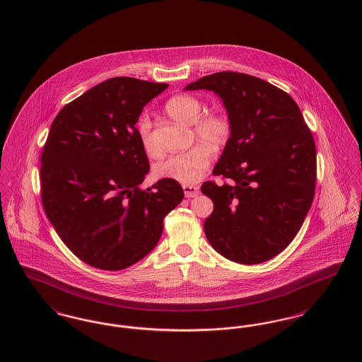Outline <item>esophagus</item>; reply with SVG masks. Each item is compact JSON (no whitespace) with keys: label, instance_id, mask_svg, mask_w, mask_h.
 I'll return each instance as SVG.
<instances>
[{"label":"esophagus","instance_id":"esophagus-1","mask_svg":"<svg viewBox=\"0 0 362 362\" xmlns=\"http://www.w3.org/2000/svg\"><path fill=\"white\" fill-rule=\"evenodd\" d=\"M183 191H185L186 198H192V197H197L199 194V187L192 186V185H183Z\"/></svg>","mask_w":362,"mask_h":362}]
</instances>
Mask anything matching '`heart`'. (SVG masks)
Here are the masks:
<instances>
[{
    "label": "heart",
    "instance_id": "heart-1",
    "mask_svg": "<svg viewBox=\"0 0 362 362\" xmlns=\"http://www.w3.org/2000/svg\"><path fill=\"white\" fill-rule=\"evenodd\" d=\"M205 104L191 95H176L165 103V112L183 124H192V134L201 144L187 152L170 156L156 165L155 173L160 179H170L183 185L198 182L213 160L214 151L223 149L232 136V122L223 112L210 111L204 116ZM138 137L146 155L157 157L161 148L152 133L148 117L138 122Z\"/></svg>",
    "mask_w": 362,
    "mask_h": 362
}]
</instances>
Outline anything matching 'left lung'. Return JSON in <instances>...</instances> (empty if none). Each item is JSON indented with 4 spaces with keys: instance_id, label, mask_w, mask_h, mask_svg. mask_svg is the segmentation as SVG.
I'll return each mask as SVG.
<instances>
[{
    "instance_id": "obj_1",
    "label": "left lung",
    "mask_w": 362,
    "mask_h": 362,
    "mask_svg": "<svg viewBox=\"0 0 362 362\" xmlns=\"http://www.w3.org/2000/svg\"><path fill=\"white\" fill-rule=\"evenodd\" d=\"M209 89L224 103L232 136L201 187L213 201L205 235L224 258L257 264L282 252L310 211L316 186V146L289 93L262 78L218 71L186 86Z\"/></svg>"
}]
</instances>
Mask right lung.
Segmentation results:
<instances>
[{"instance_id":"obj_1","label":"right lung","mask_w":362,"mask_h":362,"mask_svg":"<svg viewBox=\"0 0 362 362\" xmlns=\"http://www.w3.org/2000/svg\"><path fill=\"white\" fill-rule=\"evenodd\" d=\"M168 84L114 77L66 104L52 121L40 157L46 216L77 257L123 270L160 240L164 217L185 192L170 179L139 189L149 160L136 123Z\"/></svg>"}]
</instances>
